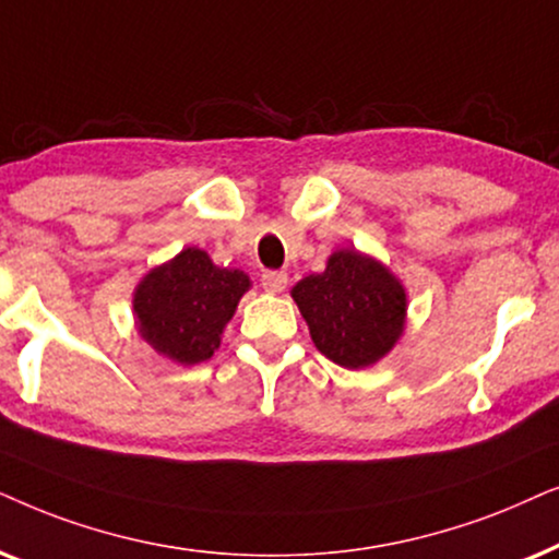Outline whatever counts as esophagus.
Instances as JSON below:
<instances>
[{
  "label": "esophagus",
  "instance_id": "34e87169",
  "mask_svg": "<svg viewBox=\"0 0 559 559\" xmlns=\"http://www.w3.org/2000/svg\"><path fill=\"white\" fill-rule=\"evenodd\" d=\"M260 284H263L267 294H281L288 286V275L284 271H265Z\"/></svg>",
  "mask_w": 559,
  "mask_h": 559
}]
</instances>
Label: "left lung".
Returning <instances> with one entry per match:
<instances>
[{"instance_id":"obj_1","label":"left lung","mask_w":559,"mask_h":559,"mask_svg":"<svg viewBox=\"0 0 559 559\" xmlns=\"http://www.w3.org/2000/svg\"><path fill=\"white\" fill-rule=\"evenodd\" d=\"M292 299L319 353L349 370L376 366L406 330L408 296L401 278L355 248L334 250L322 273L292 288Z\"/></svg>"}]
</instances>
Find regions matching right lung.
<instances>
[{"label":"right lung","mask_w":559,"mask_h":559,"mask_svg":"<svg viewBox=\"0 0 559 559\" xmlns=\"http://www.w3.org/2000/svg\"><path fill=\"white\" fill-rule=\"evenodd\" d=\"M250 286L240 267H219L206 250L183 248L138 281L132 292L138 334L178 366L210 360Z\"/></svg>","instance_id":"obj_1"}]
</instances>
